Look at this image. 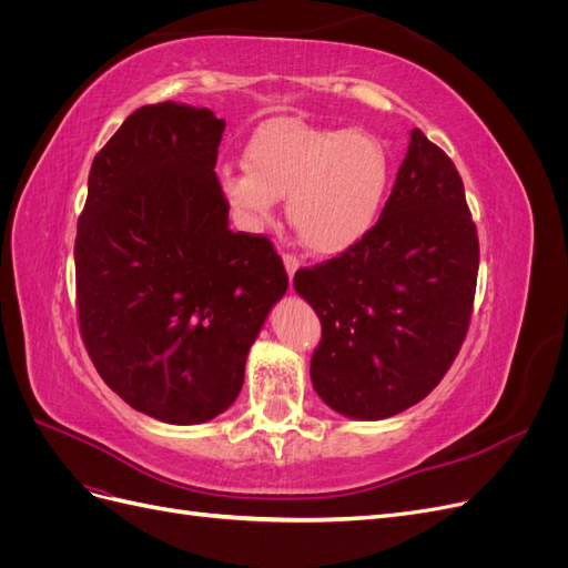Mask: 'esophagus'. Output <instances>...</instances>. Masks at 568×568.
<instances>
[{
    "label": "esophagus",
    "instance_id": "34e87169",
    "mask_svg": "<svg viewBox=\"0 0 568 568\" xmlns=\"http://www.w3.org/2000/svg\"><path fill=\"white\" fill-rule=\"evenodd\" d=\"M284 267H286V272H288V280H294V274H296V270L301 267V263H298V257L294 255V253H284Z\"/></svg>",
    "mask_w": 568,
    "mask_h": 568
}]
</instances>
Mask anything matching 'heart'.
I'll list each match as a JSON object with an SVG mask.
<instances>
[{"mask_svg":"<svg viewBox=\"0 0 568 568\" xmlns=\"http://www.w3.org/2000/svg\"><path fill=\"white\" fill-rule=\"evenodd\" d=\"M246 168H220L222 194L248 230L272 225L280 199L303 246L338 255L357 246L379 220L390 161L376 136L322 128L296 115L257 125Z\"/></svg>","mask_w":568,"mask_h":568,"instance_id":"heart-1","label":"heart"}]
</instances>
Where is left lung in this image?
<instances>
[{"label": "left lung", "mask_w": 568, "mask_h": 568, "mask_svg": "<svg viewBox=\"0 0 568 568\" xmlns=\"http://www.w3.org/2000/svg\"><path fill=\"white\" fill-rule=\"evenodd\" d=\"M476 274L478 236L457 168L412 130L372 232L294 277L322 322L311 359L320 398L365 422L424 400L467 336Z\"/></svg>", "instance_id": "left-lung-1"}]
</instances>
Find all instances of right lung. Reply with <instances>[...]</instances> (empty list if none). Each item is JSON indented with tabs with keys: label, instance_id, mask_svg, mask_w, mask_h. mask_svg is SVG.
<instances>
[{
	"label": "right lung",
	"instance_id": "1",
	"mask_svg": "<svg viewBox=\"0 0 568 568\" xmlns=\"http://www.w3.org/2000/svg\"><path fill=\"white\" fill-rule=\"evenodd\" d=\"M222 132L211 109H136L94 156L78 220L84 348L111 390L168 424L211 422L236 400L288 286L267 236L230 230Z\"/></svg>",
	"mask_w": 568,
	"mask_h": 568
}]
</instances>
